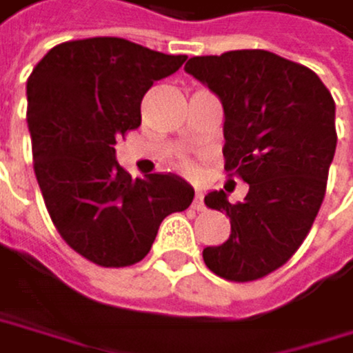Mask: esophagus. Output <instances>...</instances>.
Listing matches in <instances>:
<instances>
[{
	"label": "esophagus",
	"mask_w": 353,
	"mask_h": 353,
	"mask_svg": "<svg viewBox=\"0 0 353 353\" xmlns=\"http://www.w3.org/2000/svg\"><path fill=\"white\" fill-rule=\"evenodd\" d=\"M203 205H205V203H203V194L196 192L194 199H192V208H194V210H203Z\"/></svg>",
	"instance_id": "obj_1"
}]
</instances>
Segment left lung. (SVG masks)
<instances>
[{"label": "left lung", "instance_id": "obj_1", "mask_svg": "<svg viewBox=\"0 0 353 353\" xmlns=\"http://www.w3.org/2000/svg\"><path fill=\"white\" fill-rule=\"evenodd\" d=\"M184 70L220 99L224 169L250 184L235 205L224 190L205 194L208 208L230 218V235L203 250V261L230 281L265 277L299 250L320 212L336 148L332 94L311 70L269 50L192 57Z\"/></svg>", "mask_w": 353, "mask_h": 353}]
</instances>
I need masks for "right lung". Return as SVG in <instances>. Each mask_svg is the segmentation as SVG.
<instances>
[{"mask_svg": "<svg viewBox=\"0 0 353 353\" xmlns=\"http://www.w3.org/2000/svg\"><path fill=\"white\" fill-rule=\"evenodd\" d=\"M184 61L123 37H88L48 50L27 80L39 190L61 237L94 265L139 263L161 222L192 203L180 175L133 180L116 161V139L141 125L143 94Z\"/></svg>", "mask_w": 353, "mask_h": 353, "instance_id": "1", "label": "right lung"}]
</instances>
